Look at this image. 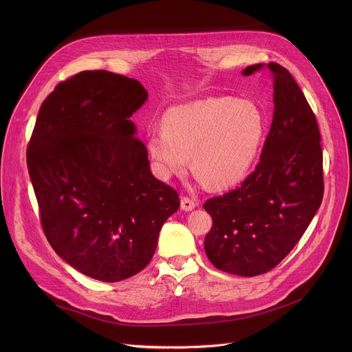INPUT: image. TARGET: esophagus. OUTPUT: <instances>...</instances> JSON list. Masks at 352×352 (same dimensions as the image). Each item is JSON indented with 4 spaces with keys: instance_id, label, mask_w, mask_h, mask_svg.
Here are the masks:
<instances>
[{
    "instance_id": "obj_1",
    "label": "esophagus",
    "mask_w": 352,
    "mask_h": 352,
    "mask_svg": "<svg viewBox=\"0 0 352 352\" xmlns=\"http://www.w3.org/2000/svg\"><path fill=\"white\" fill-rule=\"evenodd\" d=\"M197 207L195 201L188 197H181V210L182 211H192Z\"/></svg>"
}]
</instances>
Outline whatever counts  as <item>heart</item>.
I'll return each instance as SVG.
<instances>
[{
    "label": "heart",
    "mask_w": 352,
    "mask_h": 352,
    "mask_svg": "<svg viewBox=\"0 0 352 352\" xmlns=\"http://www.w3.org/2000/svg\"><path fill=\"white\" fill-rule=\"evenodd\" d=\"M161 126L145 141L155 174L161 179L182 175L191 155L198 178L212 188H228L245 178L264 135L256 107L228 97L171 107Z\"/></svg>",
    "instance_id": "b5f03b06"
}]
</instances>
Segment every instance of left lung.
<instances>
[{
  "mask_svg": "<svg viewBox=\"0 0 352 352\" xmlns=\"http://www.w3.org/2000/svg\"><path fill=\"white\" fill-rule=\"evenodd\" d=\"M264 67L274 81V116L260 162L241 186L204 204L212 218L204 241L208 260L215 268L241 276L278 265L300 241L324 195L316 116L283 65H250L243 76Z\"/></svg>",
  "mask_w": 352,
  "mask_h": 352,
  "instance_id": "obj_1",
  "label": "left lung"
}]
</instances>
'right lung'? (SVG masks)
<instances>
[{
    "label": "right lung",
    "mask_w": 352,
    "mask_h": 352,
    "mask_svg": "<svg viewBox=\"0 0 352 352\" xmlns=\"http://www.w3.org/2000/svg\"><path fill=\"white\" fill-rule=\"evenodd\" d=\"M146 89L109 71H82L43 102L27 148L48 243L91 278L117 283L144 270L178 192L150 170L129 120Z\"/></svg>",
    "instance_id": "1"
}]
</instances>
